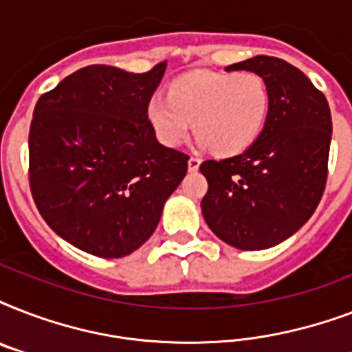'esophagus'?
Returning <instances> with one entry per match:
<instances>
[{
	"label": "esophagus",
	"mask_w": 352,
	"mask_h": 352,
	"mask_svg": "<svg viewBox=\"0 0 352 352\" xmlns=\"http://www.w3.org/2000/svg\"><path fill=\"white\" fill-rule=\"evenodd\" d=\"M199 166H201V159H197V157H190V160H188V170L197 171Z\"/></svg>",
	"instance_id": "1"
}]
</instances>
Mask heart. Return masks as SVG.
Instances as JSON below:
<instances>
[{
  "instance_id": "1",
  "label": "heart",
  "mask_w": 352,
  "mask_h": 352,
  "mask_svg": "<svg viewBox=\"0 0 352 352\" xmlns=\"http://www.w3.org/2000/svg\"><path fill=\"white\" fill-rule=\"evenodd\" d=\"M268 109L270 96L261 76L201 71L177 78L168 96H153L148 118L157 138L168 148L181 146L195 120L201 148L234 157L259 138Z\"/></svg>"
}]
</instances>
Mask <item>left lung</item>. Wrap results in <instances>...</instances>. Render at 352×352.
Masks as SVG:
<instances>
[{"label": "left lung", "instance_id": "1", "mask_svg": "<svg viewBox=\"0 0 352 352\" xmlns=\"http://www.w3.org/2000/svg\"><path fill=\"white\" fill-rule=\"evenodd\" d=\"M226 71L261 76L270 96L267 124L250 148L204 160L208 192L201 208L221 241L239 250H265L311 219L327 182L333 135L322 91L300 69L274 56H254Z\"/></svg>", "mask_w": 352, "mask_h": 352}]
</instances>
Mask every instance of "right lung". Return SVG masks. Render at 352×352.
<instances>
[{
  "label": "right lung",
  "mask_w": 352,
  "mask_h": 352,
  "mask_svg": "<svg viewBox=\"0 0 352 352\" xmlns=\"http://www.w3.org/2000/svg\"><path fill=\"white\" fill-rule=\"evenodd\" d=\"M166 62L142 74L89 65L40 96L29 133V181L45 223L98 257L151 237L188 157L157 140L148 104Z\"/></svg>",
  "instance_id": "add662e5"
}]
</instances>
